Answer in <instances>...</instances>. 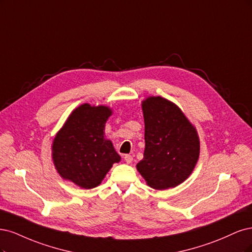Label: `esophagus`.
<instances>
[{
    "mask_svg": "<svg viewBox=\"0 0 252 252\" xmlns=\"http://www.w3.org/2000/svg\"><path fill=\"white\" fill-rule=\"evenodd\" d=\"M125 160L126 161V163H132L133 156H132V155H128V154H126V155H125Z\"/></svg>",
    "mask_w": 252,
    "mask_h": 252,
    "instance_id": "1",
    "label": "esophagus"
}]
</instances>
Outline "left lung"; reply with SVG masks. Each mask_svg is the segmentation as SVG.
<instances>
[{
	"mask_svg": "<svg viewBox=\"0 0 252 252\" xmlns=\"http://www.w3.org/2000/svg\"><path fill=\"white\" fill-rule=\"evenodd\" d=\"M142 110L145 149L138 172L153 189L175 188L188 179L198 161L196 128L175 103L160 96L145 99Z\"/></svg>",
	"mask_w": 252,
	"mask_h": 252,
	"instance_id": "obj_1",
	"label": "left lung"
}]
</instances>
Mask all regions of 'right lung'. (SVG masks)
<instances>
[{
	"label": "right lung",
	"mask_w": 252,
	"mask_h": 252,
	"mask_svg": "<svg viewBox=\"0 0 252 252\" xmlns=\"http://www.w3.org/2000/svg\"><path fill=\"white\" fill-rule=\"evenodd\" d=\"M111 110L85 103L72 112L56 134L52 155L59 174L80 188L99 185L120 156L110 140L104 139V124Z\"/></svg>",
	"instance_id": "add662e5"
}]
</instances>
